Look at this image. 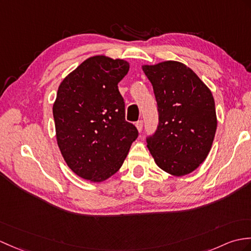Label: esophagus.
<instances>
[{
  "label": "esophagus",
  "mask_w": 251,
  "mask_h": 251,
  "mask_svg": "<svg viewBox=\"0 0 251 251\" xmlns=\"http://www.w3.org/2000/svg\"><path fill=\"white\" fill-rule=\"evenodd\" d=\"M136 127H137L138 131L141 132L142 129H143V122H142V121H138L137 123H136Z\"/></svg>",
  "instance_id": "obj_1"
}]
</instances>
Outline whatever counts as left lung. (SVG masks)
I'll return each instance as SVG.
<instances>
[{"instance_id":"1","label":"left lung","mask_w":251,"mask_h":251,"mask_svg":"<svg viewBox=\"0 0 251 251\" xmlns=\"http://www.w3.org/2000/svg\"><path fill=\"white\" fill-rule=\"evenodd\" d=\"M153 85L159 124L148 138L150 153L161 170L174 176L195 171L211 151L217 128L211 90L185 64L165 61L142 65Z\"/></svg>"}]
</instances>
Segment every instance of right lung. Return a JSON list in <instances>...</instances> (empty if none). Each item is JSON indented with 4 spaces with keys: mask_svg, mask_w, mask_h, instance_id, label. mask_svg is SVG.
Segmentation results:
<instances>
[{
    "mask_svg": "<svg viewBox=\"0 0 251 251\" xmlns=\"http://www.w3.org/2000/svg\"><path fill=\"white\" fill-rule=\"evenodd\" d=\"M129 63L91 56L63 79L53 103L56 142L69 169L81 178L100 183L120 170L137 128L125 121L118 84Z\"/></svg>",
    "mask_w": 251,
    "mask_h": 251,
    "instance_id": "add662e5",
    "label": "right lung"
}]
</instances>
